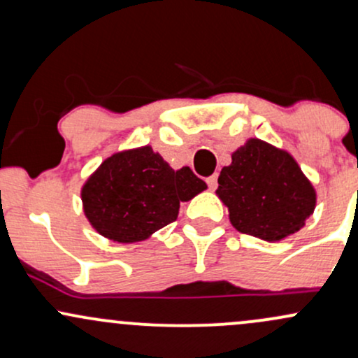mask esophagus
<instances>
[{
  "label": "esophagus",
  "mask_w": 358,
  "mask_h": 358,
  "mask_svg": "<svg viewBox=\"0 0 358 358\" xmlns=\"http://www.w3.org/2000/svg\"><path fill=\"white\" fill-rule=\"evenodd\" d=\"M207 185H208V188H210V190H215V188H217V175L208 176Z\"/></svg>",
  "instance_id": "obj_1"
}]
</instances>
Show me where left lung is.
<instances>
[{"label": "left lung", "mask_w": 358, "mask_h": 358, "mask_svg": "<svg viewBox=\"0 0 358 358\" xmlns=\"http://www.w3.org/2000/svg\"><path fill=\"white\" fill-rule=\"evenodd\" d=\"M217 196L237 231L276 242L298 232L316 207V192L287 151L250 138L219 176Z\"/></svg>", "instance_id": "left-lung-1"}]
</instances>
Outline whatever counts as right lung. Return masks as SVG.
Here are the masks:
<instances>
[{
  "mask_svg": "<svg viewBox=\"0 0 358 358\" xmlns=\"http://www.w3.org/2000/svg\"><path fill=\"white\" fill-rule=\"evenodd\" d=\"M207 188L188 166L173 170L150 145L119 151L101 163L80 190L89 224L106 239L145 241L176 220L180 202Z\"/></svg>",
  "mask_w": 358,
  "mask_h": 358,
  "instance_id": "right-lung-1",
  "label": "right lung"
}]
</instances>
